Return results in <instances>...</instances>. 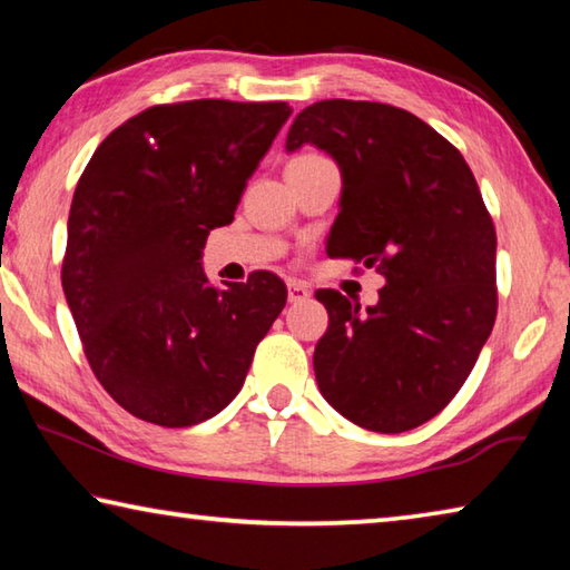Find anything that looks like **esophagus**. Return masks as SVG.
<instances>
[{
	"mask_svg": "<svg viewBox=\"0 0 570 570\" xmlns=\"http://www.w3.org/2000/svg\"><path fill=\"white\" fill-rule=\"evenodd\" d=\"M308 296H312V292H308V288H306L304 284L288 282V302H292V304H302V302H306Z\"/></svg>",
	"mask_w": 570,
	"mask_h": 570,
	"instance_id": "esophagus-1",
	"label": "esophagus"
}]
</instances>
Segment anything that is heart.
Wrapping results in <instances>:
<instances>
[{"mask_svg":"<svg viewBox=\"0 0 570 570\" xmlns=\"http://www.w3.org/2000/svg\"><path fill=\"white\" fill-rule=\"evenodd\" d=\"M298 158H316V156H298ZM298 158H296V160H298Z\"/></svg>","mask_w":570,"mask_h":570,"instance_id":"b5f03b06","label":"heart"}]
</instances>
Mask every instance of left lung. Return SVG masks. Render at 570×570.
I'll return each mask as SVG.
<instances>
[{
    "instance_id": "8db88e82",
    "label": "left lung",
    "mask_w": 570,
    "mask_h": 570,
    "mask_svg": "<svg viewBox=\"0 0 570 570\" xmlns=\"http://www.w3.org/2000/svg\"><path fill=\"white\" fill-rule=\"evenodd\" d=\"M304 142L342 170L326 254L377 268L387 282L366 308L334 288L316 292L330 312L314 350L316 382L364 430L420 428L460 392L493 332V218L460 150L394 105H308L288 128L286 150Z\"/></svg>"
}]
</instances>
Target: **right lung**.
I'll return each mask as SVG.
<instances>
[{
  "label": "right lung",
  "instance_id": "1",
  "mask_svg": "<svg viewBox=\"0 0 570 570\" xmlns=\"http://www.w3.org/2000/svg\"><path fill=\"white\" fill-rule=\"evenodd\" d=\"M286 102L153 105L77 180L62 288L95 377L135 417L190 428L244 387L286 284L254 272L218 288L200 266L214 228L288 120Z\"/></svg>",
  "mask_w": 570,
  "mask_h": 570
}]
</instances>
